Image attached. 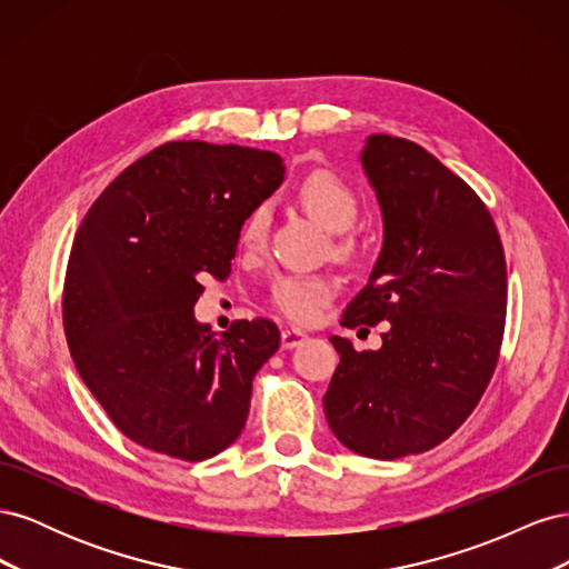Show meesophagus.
<instances>
[{
	"label": "esophagus",
	"instance_id": "obj_1",
	"mask_svg": "<svg viewBox=\"0 0 569 569\" xmlns=\"http://www.w3.org/2000/svg\"><path fill=\"white\" fill-rule=\"evenodd\" d=\"M306 339H308L306 332L295 330V327H289V330H282V335H280L282 349H297V347H301V343H303Z\"/></svg>",
	"mask_w": 569,
	"mask_h": 569
}]
</instances>
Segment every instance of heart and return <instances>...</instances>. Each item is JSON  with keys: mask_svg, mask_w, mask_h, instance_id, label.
<instances>
[{"mask_svg": "<svg viewBox=\"0 0 569 569\" xmlns=\"http://www.w3.org/2000/svg\"><path fill=\"white\" fill-rule=\"evenodd\" d=\"M297 197L308 216L316 218L330 232L349 230L358 216V199L353 189L330 170H316V173L306 176L297 189ZM268 226V203L253 206L242 222V230H239V244L247 251L263 249ZM332 297L335 282L327 278H313V274H287V278L274 280L270 289L274 308L295 322L316 320Z\"/></svg>", "mask_w": 569, "mask_h": 569, "instance_id": "1", "label": "heart"}]
</instances>
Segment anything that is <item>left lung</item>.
<instances>
[{"mask_svg": "<svg viewBox=\"0 0 569 569\" xmlns=\"http://www.w3.org/2000/svg\"><path fill=\"white\" fill-rule=\"evenodd\" d=\"M360 163L385 242L341 325L391 327L377 351L330 337L339 366L322 406L347 449L393 460L435 449L479 403L503 341L508 272L485 201L432 153L370 134Z\"/></svg>", "mask_w": 569, "mask_h": 569, "instance_id": "8db88e82", "label": "left lung"}]
</instances>
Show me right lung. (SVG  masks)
Masks as SVG:
<instances>
[{
    "instance_id": "obj_1",
    "label": "right lung",
    "mask_w": 569,
    "mask_h": 569,
    "mask_svg": "<svg viewBox=\"0 0 569 569\" xmlns=\"http://www.w3.org/2000/svg\"><path fill=\"white\" fill-rule=\"evenodd\" d=\"M282 180L272 151L166 142L82 218L63 282L66 341L99 406L144 449L206 460L242 435L280 330L256 318L216 335L194 303L206 274L228 278L244 218Z\"/></svg>"
}]
</instances>
